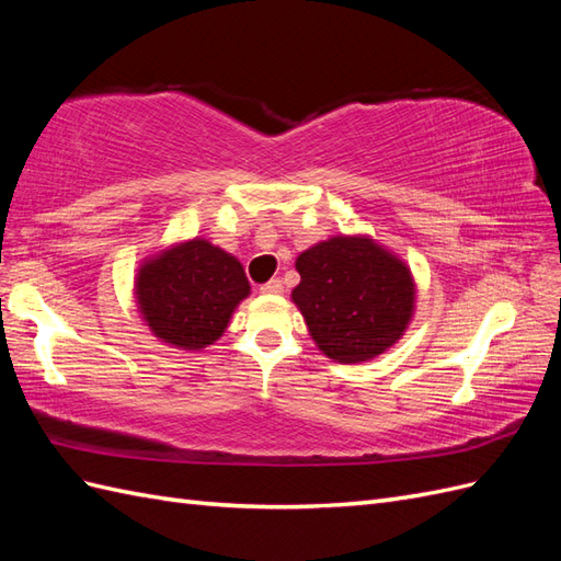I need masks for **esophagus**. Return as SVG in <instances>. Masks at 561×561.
<instances>
[{
    "mask_svg": "<svg viewBox=\"0 0 561 561\" xmlns=\"http://www.w3.org/2000/svg\"><path fill=\"white\" fill-rule=\"evenodd\" d=\"M260 290L264 293V295H283V283L278 280V278H271L268 283H264Z\"/></svg>",
    "mask_w": 561,
    "mask_h": 561,
    "instance_id": "34e87169",
    "label": "esophagus"
}]
</instances>
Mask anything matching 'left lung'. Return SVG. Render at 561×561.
<instances>
[{"mask_svg": "<svg viewBox=\"0 0 561 561\" xmlns=\"http://www.w3.org/2000/svg\"><path fill=\"white\" fill-rule=\"evenodd\" d=\"M293 301L334 363H365L402 339L414 316L410 266L369 236H332L304 250Z\"/></svg>", "mask_w": 561, "mask_h": 561, "instance_id": "8db88e82", "label": "left lung"}]
</instances>
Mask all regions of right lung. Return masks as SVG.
<instances>
[{
  "label": "right lung",
  "mask_w": 561,
  "mask_h": 561,
  "mask_svg": "<svg viewBox=\"0 0 561 561\" xmlns=\"http://www.w3.org/2000/svg\"><path fill=\"white\" fill-rule=\"evenodd\" d=\"M248 295L243 264L206 239L151 254L135 276V301L147 328L182 351L215 344Z\"/></svg>",
  "instance_id": "1"
}]
</instances>
